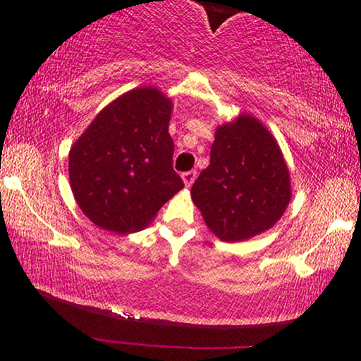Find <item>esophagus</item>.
<instances>
[{"mask_svg":"<svg viewBox=\"0 0 361 361\" xmlns=\"http://www.w3.org/2000/svg\"><path fill=\"white\" fill-rule=\"evenodd\" d=\"M197 179V172L195 171H187L182 174V180H184L185 187H190L192 184H194V180Z\"/></svg>","mask_w":361,"mask_h":361,"instance_id":"1","label":"esophagus"}]
</instances>
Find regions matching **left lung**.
I'll list each match as a JSON object with an SVG mask.
<instances>
[{
    "mask_svg": "<svg viewBox=\"0 0 361 361\" xmlns=\"http://www.w3.org/2000/svg\"><path fill=\"white\" fill-rule=\"evenodd\" d=\"M192 200L224 241L271 228L290 200L288 166L271 133L250 115L220 126L210 164L192 185Z\"/></svg>",
    "mask_w": 361,
    "mask_h": 361,
    "instance_id": "left-lung-1",
    "label": "left lung"
}]
</instances>
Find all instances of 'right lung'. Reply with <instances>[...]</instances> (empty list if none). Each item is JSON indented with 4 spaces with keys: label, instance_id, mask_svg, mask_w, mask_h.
<instances>
[{
    "label": "right lung",
    "instance_id": "obj_1",
    "mask_svg": "<svg viewBox=\"0 0 361 361\" xmlns=\"http://www.w3.org/2000/svg\"><path fill=\"white\" fill-rule=\"evenodd\" d=\"M171 100L136 88L98 113L68 154L73 197L97 226L133 233L182 187L172 167Z\"/></svg>",
    "mask_w": 361,
    "mask_h": 361
}]
</instances>
